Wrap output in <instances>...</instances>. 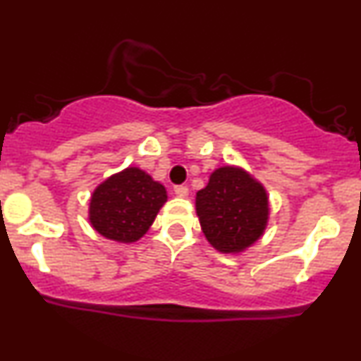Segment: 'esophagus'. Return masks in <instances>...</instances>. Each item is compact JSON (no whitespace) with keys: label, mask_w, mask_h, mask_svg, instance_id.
I'll return each mask as SVG.
<instances>
[{"label":"esophagus","mask_w":361,"mask_h":361,"mask_svg":"<svg viewBox=\"0 0 361 361\" xmlns=\"http://www.w3.org/2000/svg\"><path fill=\"white\" fill-rule=\"evenodd\" d=\"M175 193L178 195V197H181V198L188 197V186H185V185L175 186Z\"/></svg>","instance_id":"obj_1"}]
</instances>
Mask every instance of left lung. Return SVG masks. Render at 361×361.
I'll return each instance as SVG.
<instances>
[{"instance_id":"1","label":"left lung","mask_w":361,"mask_h":361,"mask_svg":"<svg viewBox=\"0 0 361 361\" xmlns=\"http://www.w3.org/2000/svg\"><path fill=\"white\" fill-rule=\"evenodd\" d=\"M195 209L207 241L226 255L252 246L270 217L264 186L239 166L215 169L205 188L197 192Z\"/></svg>"}]
</instances>
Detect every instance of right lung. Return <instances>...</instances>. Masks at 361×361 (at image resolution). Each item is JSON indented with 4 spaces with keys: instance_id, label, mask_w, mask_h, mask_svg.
Listing matches in <instances>:
<instances>
[{
    "instance_id": "1",
    "label": "right lung",
    "mask_w": 361,
    "mask_h": 361,
    "mask_svg": "<svg viewBox=\"0 0 361 361\" xmlns=\"http://www.w3.org/2000/svg\"><path fill=\"white\" fill-rule=\"evenodd\" d=\"M166 200V188L159 181L140 168L128 166L94 188L88 219L103 238L130 244L147 233Z\"/></svg>"
}]
</instances>
